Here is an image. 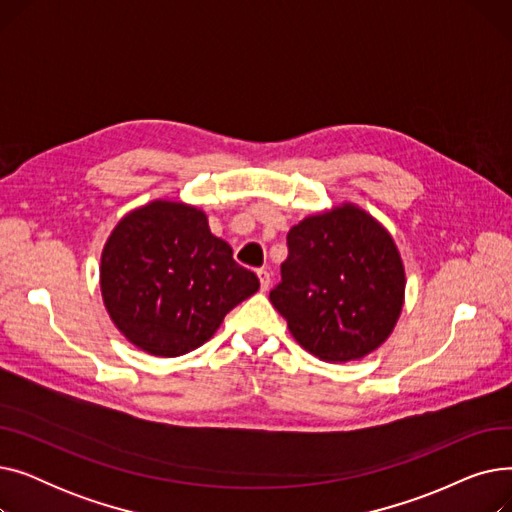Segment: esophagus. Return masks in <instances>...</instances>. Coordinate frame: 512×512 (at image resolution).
Here are the masks:
<instances>
[{"label":"esophagus","instance_id":"esophagus-1","mask_svg":"<svg viewBox=\"0 0 512 512\" xmlns=\"http://www.w3.org/2000/svg\"><path fill=\"white\" fill-rule=\"evenodd\" d=\"M257 276H259V284H261V290H267L272 284V274L267 270H257Z\"/></svg>","mask_w":512,"mask_h":512}]
</instances>
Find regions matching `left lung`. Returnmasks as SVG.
I'll list each match as a JSON object with an SVG mask.
<instances>
[{
    "label": "left lung",
    "mask_w": 512,
    "mask_h": 512,
    "mask_svg": "<svg viewBox=\"0 0 512 512\" xmlns=\"http://www.w3.org/2000/svg\"><path fill=\"white\" fill-rule=\"evenodd\" d=\"M286 242L282 282L270 301L294 340L330 363L375 351L405 301V267L388 230L344 203L292 226Z\"/></svg>",
    "instance_id": "8db88e82"
}]
</instances>
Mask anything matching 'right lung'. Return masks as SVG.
Instances as JSON below:
<instances>
[{
	"mask_svg": "<svg viewBox=\"0 0 512 512\" xmlns=\"http://www.w3.org/2000/svg\"><path fill=\"white\" fill-rule=\"evenodd\" d=\"M257 290V276L211 234L207 215L176 201L124 215L101 255L107 313L134 346L155 357L195 351Z\"/></svg>",
	"mask_w": 512,
	"mask_h": 512,
	"instance_id": "right-lung-1",
	"label": "right lung"
}]
</instances>
